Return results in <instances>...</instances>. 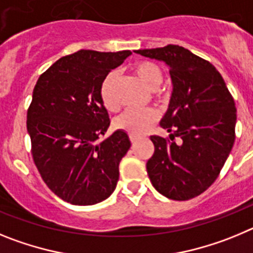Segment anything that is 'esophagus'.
Wrapping results in <instances>:
<instances>
[{"instance_id":"1","label":"esophagus","mask_w":253,"mask_h":253,"mask_svg":"<svg viewBox=\"0 0 253 253\" xmlns=\"http://www.w3.org/2000/svg\"><path fill=\"white\" fill-rule=\"evenodd\" d=\"M129 139H130L131 144H135L138 140V137H135V135H129Z\"/></svg>"}]
</instances>
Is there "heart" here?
<instances>
[{
  "instance_id": "1",
  "label": "heart",
  "mask_w": 253,
  "mask_h": 253,
  "mask_svg": "<svg viewBox=\"0 0 253 253\" xmlns=\"http://www.w3.org/2000/svg\"><path fill=\"white\" fill-rule=\"evenodd\" d=\"M133 72L139 78L142 84L148 88L157 90L163 81V72L158 64L151 60H140L133 66ZM118 81V73L115 71L107 73L100 84V99L107 110H115L118 100L115 95V84ZM158 120V113L153 109L147 110H125L115 120V126L130 135H142Z\"/></svg>"
}]
</instances>
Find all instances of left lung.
Segmentation results:
<instances>
[{
    "label": "left lung",
    "instance_id": "1",
    "mask_svg": "<svg viewBox=\"0 0 253 253\" xmlns=\"http://www.w3.org/2000/svg\"><path fill=\"white\" fill-rule=\"evenodd\" d=\"M135 53L166 62L173 84L161 120L171 135L151 137L154 153L147 173L160 194L190 200L211 186L231 153L237 120L233 96L213 64L182 46L169 44Z\"/></svg>",
    "mask_w": 253,
    "mask_h": 253
}]
</instances>
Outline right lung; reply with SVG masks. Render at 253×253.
Here are the masks:
<instances>
[{
    "label": "right lung",
    "instance_id": "add662e5",
    "mask_svg": "<svg viewBox=\"0 0 253 253\" xmlns=\"http://www.w3.org/2000/svg\"><path fill=\"white\" fill-rule=\"evenodd\" d=\"M130 50H78L42 73L33 91L26 126L31 154L46 186L73 205H92L113 194L128 134L116 130L97 143L110 125L100 84Z\"/></svg>",
    "mask_w": 253,
    "mask_h": 253
}]
</instances>
